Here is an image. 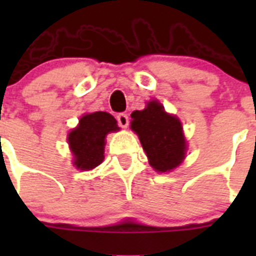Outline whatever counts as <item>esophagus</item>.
Returning <instances> with one entry per match:
<instances>
[{"mask_svg":"<svg viewBox=\"0 0 256 256\" xmlns=\"http://www.w3.org/2000/svg\"><path fill=\"white\" fill-rule=\"evenodd\" d=\"M118 119V124L122 126V128H126L128 126V124H130V118H128V115L124 114V112H122V114H119L116 116Z\"/></svg>","mask_w":256,"mask_h":256,"instance_id":"34e87169","label":"esophagus"}]
</instances>
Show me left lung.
Here are the masks:
<instances>
[{
	"mask_svg": "<svg viewBox=\"0 0 256 256\" xmlns=\"http://www.w3.org/2000/svg\"><path fill=\"white\" fill-rule=\"evenodd\" d=\"M130 118V128L138 136L151 166L160 173L177 168L187 151L180 119L168 114L156 100L148 101L144 110L133 112Z\"/></svg>",
	"mask_w": 256,
	"mask_h": 256,
	"instance_id": "left-lung-1",
	"label": "left lung"
}]
</instances>
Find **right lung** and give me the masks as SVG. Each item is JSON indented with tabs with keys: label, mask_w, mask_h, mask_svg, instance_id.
I'll list each match as a JSON object with an SVG mask.
<instances>
[{
	"label": "right lung",
	"mask_w": 256,
	"mask_h": 256,
	"mask_svg": "<svg viewBox=\"0 0 256 256\" xmlns=\"http://www.w3.org/2000/svg\"><path fill=\"white\" fill-rule=\"evenodd\" d=\"M120 128L112 114L96 112L84 114L78 126L68 134V142L74 156L73 164L80 170H91L104 162L105 137Z\"/></svg>",
	"instance_id": "obj_1"
}]
</instances>
